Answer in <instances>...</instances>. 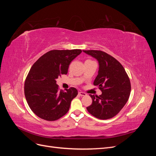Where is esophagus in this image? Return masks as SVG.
Masks as SVG:
<instances>
[{
  "instance_id": "obj_1",
  "label": "esophagus",
  "mask_w": 156,
  "mask_h": 156,
  "mask_svg": "<svg viewBox=\"0 0 156 156\" xmlns=\"http://www.w3.org/2000/svg\"><path fill=\"white\" fill-rule=\"evenodd\" d=\"M79 95L81 96H84L87 95L86 93L83 92H79Z\"/></svg>"
}]
</instances>
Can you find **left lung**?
I'll return each instance as SVG.
<instances>
[{"label":"left lung","instance_id":"left-lung-1","mask_svg":"<svg viewBox=\"0 0 156 156\" xmlns=\"http://www.w3.org/2000/svg\"><path fill=\"white\" fill-rule=\"evenodd\" d=\"M84 53L97 60L98 74L94 81L102 94H90L92 103L87 107L89 113L99 119L112 118L119 113L128 100L131 84L125 69L114 57L101 51L88 50Z\"/></svg>","mask_w":156,"mask_h":156}]
</instances>
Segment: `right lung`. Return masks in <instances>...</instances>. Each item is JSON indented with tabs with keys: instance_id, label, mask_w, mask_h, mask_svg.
I'll use <instances>...</instances> for the list:
<instances>
[{
	"instance_id": "add662e5",
	"label": "right lung",
	"mask_w": 156,
	"mask_h": 156,
	"mask_svg": "<svg viewBox=\"0 0 156 156\" xmlns=\"http://www.w3.org/2000/svg\"><path fill=\"white\" fill-rule=\"evenodd\" d=\"M81 52V49L52 50L32 65L25 80V96L36 115L53 121L68 112L77 90L72 87L59 90L56 79L68 73L69 64Z\"/></svg>"
}]
</instances>
